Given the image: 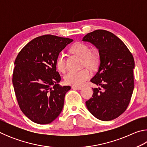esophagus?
<instances>
[{
    "instance_id": "34e87169",
    "label": "esophagus",
    "mask_w": 147,
    "mask_h": 147,
    "mask_svg": "<svg viewBox=\"0 0 147 147\" xmlns=\"http://www.w3.org/2000/svg\"><path fill=\"white\" fill-rule=\"evenodd\" d=\"M82 87L80 86H72V89H78V90H80V89H82Z\"/></svg>"
}]
</instances>
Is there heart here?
I'll return each instance as SVG.
<instances>
[{
    "instance_id": "1",
    "label": "heart",
    "mask_w": 147,
    "mask_h": 147,
    "mask_svg": "<svg viewBox=\"0 0 147 147\" xmlns=\"http://www.w3.org/2000/svg\"><path fill=\"white\" fill-rule=\"evenodd\" d=\"M71 51L83 58L84 65L93 68L97 65L98 60V53L95 51H90L88 45L77 42L72 46ZM56 66L59 71L61 72L65 71L67 66L64 54H59L56 59ZM91 74V72L87 69L79 71H71L65 76L64 80L65 83L69 85L80 86L90 78Z\"/></svg>"
}]
</instances>
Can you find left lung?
Segmentation results:
<instances>
[{
	"mask_svg": "<svg viewBox=\"0 0 147 147\" xmlns=\"http://www.w3.org/2000/svg\"><path fill=\"white\" fill-rule=\"evenodd\" d=\"M98 49L100 65L91 82L92 98L86 102L88 110L99 120H113L124 112L134 88L135 62L132 54L118 37L104 30H96L84 37Z\"/></svg>",
	"mask_w": 147,
	"mask_h": 147,
	"instance_id": "8db88e82",
	"label": "left lung"
}]
</instances>
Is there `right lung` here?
I'll use <instances>...</instances> for the list:
<instances>
[{"instance_id": "obj_1", "label": "right lung", "mask_w": 147, "mask_h": 147, "mask_svg": "<svg viewBox=\"0 0 147 147\" xmlns=\"http://www.w3.org/2000/svg\"><path fill=\"white\" fill-rule=\"evenodd\" d=\"M73 41L44 35L27 43L17 56L12 78L15 93L20 109L34 123L49 124L61 112L71 87L58 84L56 59Z\"/></svg>"}]
</instances>
